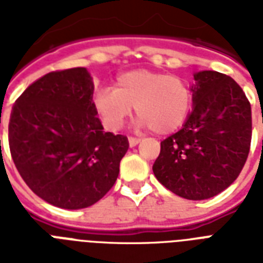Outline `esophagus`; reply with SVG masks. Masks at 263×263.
I'll list each match as a JSON object with an SVG mask.
<instances>
[{
  "label": "esophagus",
  "mask_w": 263,
  "mask_h": 263,
  "mask_svg": "<svg viewBox=\"0 0 263 263\" xmlns=\"http://www.w3.org/2000/svg\"><path fill=\"white\" fill-rule=\"evenodd\" d=\"M128 142H129V146H131V147H135L136 144L139 143L140 142V139H138V138H128Z\"/></svg>",
  "instance_id": "obj_1"
}]
</instances>
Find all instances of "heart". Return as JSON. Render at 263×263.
Here are the masks:
<instances>
[{"label": "heart", "instance_id": "obj_1", "mask_svg": "<svg viewBox=\"0 0 263 263\" xmlns=\"http://www.w3.org/2000/svg\"><path fill=\"white\" fill-rule=\"evenodd\" d=\"M94 106L111 131L123 127L136 106L139 125L153 128L158 135H168L185 123L192 107V91L176 76L136 69L121 73L115 88H99L94 95Z\"/></svg>", "mask_w": 263, "mask_h": 263}]
</instances>
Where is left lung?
<instances>
[{
    "label": "left lung",
    "instance_id": "8db88e82",
    "mask_svg": "<svg viewBox=\"0 0 263 263\" xmlns=\"http://www.w3.org/2000/svg\"><path fill=\"white\" fill-rule=\"evenodd\" d=\"M192 111L183 128L161 142L157 180L190 200L209 199L240 175L251 144V105L241 87L216 71L194 75Z\"/></svg>",
    "mask_w": 263,
    "mask_h": 263
}]
</instances>
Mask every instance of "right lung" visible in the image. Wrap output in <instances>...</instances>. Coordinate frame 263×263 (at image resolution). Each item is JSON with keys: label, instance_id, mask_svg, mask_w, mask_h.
I'll use <instances>...</instances> for the list:
<instances>
[{"label": "right lung", "instance_id": "add662e5", "mask_svg": "<svg viewBox=\"0 0 263 263\" xmlns=\"http://www.w3.org/2000/svg\"><path fill=\"white\" fill-rule=\"evenodd\" d=\"M86 68L50 72L13 105L9 148L18 173L47 203L78 210L98 202L117 180L127 136L105 132Z\"/></svg>", "mask_w": 263, "mask_h": 263}]
</instances>
